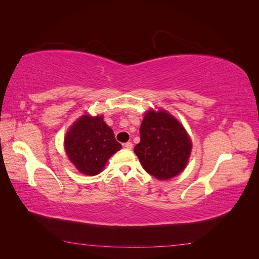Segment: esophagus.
I'll return each mask as SVG.
<instances>
[{"mask_svg": "<svg viewBox=\"0 0 259 259\" xmlns=\"http://www.w3.org/2000/svg\"><path fill=\"white\" fill-rule=\"evenodd\" d=\"M124 147L126 148V149H128V150H132V149H133V144L131 142H127V143L124 144Z\"/></svg>", "mask_w": 259, "mask_h": 259, "instance_id": "1", "label": "esophagus"}]
</instances>
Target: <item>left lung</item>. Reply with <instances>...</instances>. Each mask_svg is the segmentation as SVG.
<instances>
[{"label":"left lung","mask_w":259,"mask_h":259,"mask_svg":"<svg viewBox=\"0 0 259 259\" xmlns=\"http://www.w3.org/2000/svg\"><path fill=\"white\" fill-rule=\"evenodd\" d=\"M140 143L134 148L148 174L160 180L178 175L191 152V142L183 125L160 110H149L140 125Z\"/></svg>","instance_id":"obj_1"}]
</instances>
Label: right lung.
<instances>
[{
	"label": "right lung",
	"mask_w": 259,
	"mask_h": 259,
	"mask_svg": "<svg viewBox=\"0 0 259 259\" xmlns=\"http://www.w3.org/2000/svg\"><path fill=\"white\" fill-rule=\"evenodd\" d=\"M65 148L81 173L94 176L103 170L108 159L122 148L104 117L83 115L67 133Z\"/></svg>",
	"instance_id": "right-lung-1"
}]
</instances>
